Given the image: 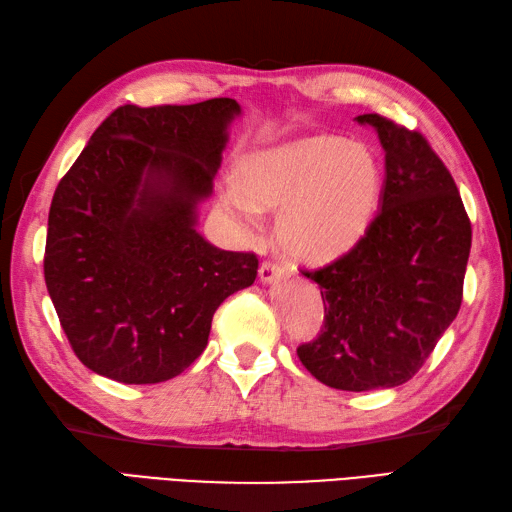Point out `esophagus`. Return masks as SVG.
I'll return each instance as SVG.
<instances>
[{
  "label": "esophagus",
  "instance_id": "34e87169",
  "mask_svg": "<svg viewBox=\"0 0 512 512\" xmlns=\"http://www.w3.org/2000/svg\"><path fill=\"white\" fill-rule=\"evenodd\" d=\"M284 273H286V269L280 263H273V260H265V263L258 269V276L265 284L278 282L280 278H284Z\"/></svg>",
  "mask_w": 512,
  "mask_h": 512
}]
</instances>
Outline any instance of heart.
Listing matches in <instances>:
<instances>
[{
    "mask_svg": "<svg viewBox=\"0 0 512 512\" xmlns=\"http://www.w3.org/2000/svg\"><path fill=\"white\" fill-rule=\"evenodd\" d=\"M236 186L217 193V208L247 239L260 210H280L276 234L289 256L326 265L365 239L382 195V165L371 147L339 134H313L239 160Z\"/></svg>",
    "mask_w": 512,
    "mask_h": 512,
    "instance_id": "heart-1",
    "label": "heart"
}]
</instances>
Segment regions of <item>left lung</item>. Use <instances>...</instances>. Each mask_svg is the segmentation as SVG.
Returning a JSON list of instances; mask_svg holds the SVG:
<instances>
[{
	"mask_svg": "<svg viewBox=\"0 0 512 512\" xmlns=\"http://www.w3.org/2000/svg\"><path fill=\"white\" fill-rule=\"evenodd\" d=\"M356 121L384 149L380 213L352 252L302 271L319 284L326 315L297 356L319 382L358 393L408 382L456 319L471 223L452 173L419 132L380 115Z\"/></svg>",
	"mask_w": 512,
	"mask_h": 512,
	"instance_id": "1",
	"label": "left lung"
}]
</instances>
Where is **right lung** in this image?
Returning <instances> with one entry per match:
<instances>
[{
    "instance_id": "1",
    "label": "right lung",
    "mask_w": 512,
    "mask_h": 512,
    "mask_svg": "<svg viewBox=\"0 0 512 512\" xmlns=\"http://www.w3.org/2000/svg\"><path fill=\"white\" fill-rule=\"evenodd\" d=\"M239 115L230 97L119 106L58 182L45 284L73 352L99 376H180L206 350L223 299L254 284L256 254L195 230Z\"/></svg>"
}]
</instances>
